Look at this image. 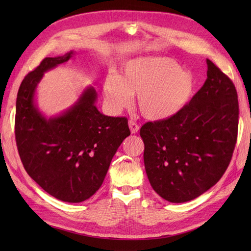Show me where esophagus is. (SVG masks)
Here are the masks:
<instances>
[{
  "label": "esophagus",
  "mask_w": 251,
  "mask_h": 251,
  "mask_svg": "<svg viewBox=\"0 0 251 251\" xmlns=\"http://www.w3.org/2000/svg\"><path fill=\"white\" fill-rule=\"evenodd\" d=\"M128 126H130L132 134H136L139 130V126L137 124H135L134 121H128Z\"/></svg>",
  "instance_id": "1"
}]
</instances>
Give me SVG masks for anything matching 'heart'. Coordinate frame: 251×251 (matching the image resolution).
<instances>
[{
    "label": "heart",
    "mask_w": 251,
    "mask_h": 251,
    "mask_svg": "<svg viewBox=\"0 0 251 251\" xmlns=\"http://www.w3.org/2000/svg\"><path fill=\"white\" fill-rule=\"evenodd\" d=\"M195 75L170 57L146 56L127 60L118 76L104 80L103 95L108 107L119 113L137 96L141 115L159 121L176 116L191 101Z\"/></svg>",
    "instance_id": "heart-1"
}]
</instances>
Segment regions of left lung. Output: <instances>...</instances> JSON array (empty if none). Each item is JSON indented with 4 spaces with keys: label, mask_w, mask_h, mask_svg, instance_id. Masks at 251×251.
<instances>
[{
    "label": "left lung",
    "mask_w": 251,
    "mask_h": 251,
    "mask_svg": "<svg viewBox=\"0 0 251 251\" xmlns=\"http://www.w3.org/2000/svg\"><path fill=\"white\" fill-rule=\"evenodd\" d=\"M206 64L207 78L183 110L140 128L150 183L172 203L194 200L214 186L237 142V90L211 60Z\"/></svg>",
    "instance_id": "left-lung-1"
}]
</instances>
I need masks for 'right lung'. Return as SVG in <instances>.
<instances>
[{
    "mask_svg": "<svg viewBox=\"0 0 251 251\" xmlns=\"http://www.w3.org/2000/svg\"><path fill=\"white\" fill-rule=\"evenodd\" d=\"M75 53L46 57L28 73L19 89L16 112L17 146L26 172L45 192L69 203L85 201L100 189L112 158L131 134L126 117L98 111L97 92L91 86L58 115L48 118L40 111L35 95L44 73Z\"/></svg>",
    "mask_w": 251,
    "mask_h": 251,
    "instance_id": "obj_1",
    "label": "right lung"
}]
</instances>
